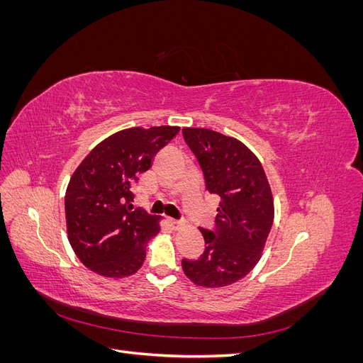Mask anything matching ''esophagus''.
Listing matches in <instances>:
<instances>
[{"mask_svg":"<svg viewBox=\"0 0 363 363\" xmlns=\"http://www.w3.org/2000/svg\"><path fill=\"white\" fill-rule=\"evenodd\" d=\"M169 223H171V225H172V228H174V230H180L182 227H184V225H186L183 221H177V219H171Z\"/></svg>","mask_w":363,"mask_h":363,"instance_id":"34e87169","label":"esophagus"}]
</instances>
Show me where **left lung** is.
Returning a JSON list of instances; mask_svg holds the SVG:
<instances>
[{
	"label": "left lung",
	"instance_id": "left-lung-1",
	"mask_svg": "<svg viewBox=\"0 0 363 363\" xmlns=\"http://www.w3.org/2000/svg\"><path fill=\"white\" fill-rule=\"evenodd\" d=\"M183 138L199 159L206 189L221 199L216 228H200L204 252L183 259V272L196 286L224 288L262 257L274 221L271 186L257 156L239 139L199 127H184Z\"/></svg>",
	"mask_w": 363,
	"mask_h": 363
}]
</instances>
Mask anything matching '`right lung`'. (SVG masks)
I'll use <instances>...</instances> for the list:
<instances>
[{"label":"right lung","instance_id":"add662e5","mask_svg":"<svg viewBox=\"0 0 363 363\" xmlns=\"http://www.w3.org/2000/svg\"><path fill=\"white\" fill-rule=\"evenodd\" d=\"M180 127H131L92 148L77 167L65 194L68 240L75 256L98 276H133L145 260L160 218L133 211V186L152 157Z\"/></svg>","mask_w":363,"mask_h":363}]
</instances>
